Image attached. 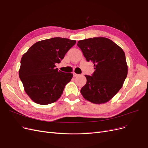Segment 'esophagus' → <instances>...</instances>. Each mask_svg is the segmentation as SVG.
I'll use <instances>...</instances> for the list:
<instances>
[{"mask_svg": "<svg viewBox=\"0 0 148 148\" xmlns=\"http://www.w3.org/2000/svg\"><path fill=\"white\" fill-rule=\"evenodd\" d=\"M73 75H74V77H77V76L79 75V74H77L75 73H73Z\"/></svg>", "mask_w": 148, "mask_h": 148, "instance_id": "esophagus-1", "label": "esophagus"}]
</instances>
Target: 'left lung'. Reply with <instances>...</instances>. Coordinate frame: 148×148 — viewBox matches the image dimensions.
Wrapping results in <instances>:
<instances>
[{
  "label": "left lung",
  "mask_w": 148,
  "mask_h": 148,
  "mask_svg": "<svg viewBox=\"0 0 148 148\" xmlns=\"http://www.w3.org/2000/svg\"><path fill=\"white\" fill-rule=\"evenodd\" d=\"M77 46L86 61L94 64L95 69L91 75H85L86 84L81 88V94L94 103L108 102L122 88L127 77L124 52L113 41L103 37L80 40Z\"/></svg>",
  "instance_id": "1"
}]
</instances>
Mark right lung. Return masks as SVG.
Instances as JSON below:
<instances>
[{"label": "right lung", "mask_w": 148, "mask_h": 148, "mask_svg": "<svg viewBox=\"0 0 148 148\" xmlns=\"http://www.w3.org/2000/svg\"><path fill=\"white\" fill-rule=\"evenodd\" d=\"M76 41L60 37L36 42L21 58L19 75L25 91L35 102L47 105L57 101L73 74L56 68Z\"/></svg>", "instance_id": "1"}]
</instances>
